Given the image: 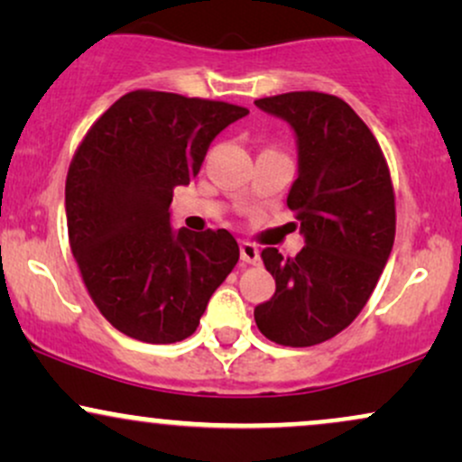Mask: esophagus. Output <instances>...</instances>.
<instances>
[{"mask_svg": "<svg viewBox=\"0 0 462 462\" xmlns=\"http://www.w3.org/2000/svg\"><path fill=\"white\" fill-rule=\"evenodd\" d=\"M241 261L245 264L261 263V252H258V247L254 245V243H247V241L241 243Z\"/></svg>", "mask_w": 462, "mask_h": 462, "instance_id": "obj_1", "label": "esophagus"}]
</instances>
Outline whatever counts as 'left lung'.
<instances>
[{"instance_id":"left-lung-1","label":"left lung","mask_w":462,"mask_h":462,"mask_svg":"<svg viewBox=\"0 0 462 462\" xmlns=\"http://www.w3.org/2000/svg\"><path fill=\"white\" fill-rule=\"evenodd\" d=\"M254 104L298 136L300 176L286 206L306 238L298 256L261 252L275 293L254 319L278 346H319L356 319L393 249L389 164L367 124L337 95L293 91Z\"/></svg>"}]
</instances>
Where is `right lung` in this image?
Returning a JSON list of instances; mask_svg holds the SVG:
<instances>
[{"mask_svg": "<svg viewBox=\"0 0 462 462\" xmlns=\"http://www.w3.org/2000/svg\"><path fill=\"white\" fill-rule=\"evenodd\" d=\"M247 113L141 88L116 99L73 153L69 245L95 306L125 337L153 346L190 337L238 263L230 232H176L169 204L198 176L215 136Z\"/></svg>", "mask_w": 462, "mask_h": 462, "instance_id": "1", "label": "right lung"}]
</instances>
